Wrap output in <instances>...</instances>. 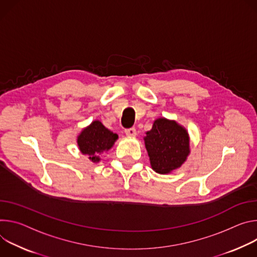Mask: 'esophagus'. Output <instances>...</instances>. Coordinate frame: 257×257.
<instances>
[{
  "mask_svg": "<svg viewBox=\"0 0 257 257\" xmlns=\"http://www.w3.org/2000/svg\"><path fill=\"white\" fill-rule=\"evenodd\" d=\"M125 135L126 137L128 138H134L137 136V131L135 128H128V130H125Z\"/></svg>",
  "mask_w": 257,
  "mask_h": 257,
  "instance_id": "obj_1",
  "label": "esophagus"
}]
</instances>
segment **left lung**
Here are the masks:
<instances>
[{"instance_id":"8db88e82","label":"left lung","mask_w":257,"mask_h":257,"mask_svg":"<svg viewBox=\"0 0 257 257\" xmlns=\"http://www.w3.org/2000/svg\"><path fill=\"white\" fill-rule=\"evenodd\" d=\"M150 164L155 173L167 175L181 167L190 155V136L176 120L159 117L144 137Z\"/></svg>"}]
</instances>
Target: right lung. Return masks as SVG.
Returning <instances> with one entry per match:
<instances>
[{
    "label": "right lung",
    "mask_w": 257,
    "mask_h": 257,
    "mask_svg": "<svg viewBox=\"0 0 257 257\" xmlns=\"http://www.w3.org/2000/svg\"><path fill=\"white\" fill-rule=\"evenodd\" d=\"M118 136L105 127L100 120H94L85 126L76 137V143L80 153L87 155L93 163H99L100 155L109 151Z\"/></svg>",
    "instance_id": "add662e5"
}]
</instances>
